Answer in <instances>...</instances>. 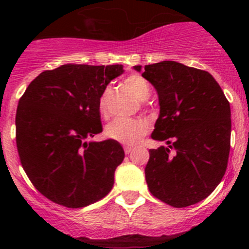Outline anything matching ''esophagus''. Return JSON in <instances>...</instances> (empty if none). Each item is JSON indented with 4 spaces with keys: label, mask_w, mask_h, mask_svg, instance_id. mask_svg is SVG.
Returning <instances> with one entry per match:
<instances>
[{
    "label": "esophagus",
    "mask_w": 249,
    "mask_h": 249,
    "mask_svg": "<svg viewBox=\"0 0 249 249\" xmlns=\"http://www.w3.org/2000/svg\"><path fill=\"white\" fill-rule=\"evenodd\" d=\"M123 149H124V153H126V155H129V153H132V151H133V147L126 146Z\"/></svg>",
    "instance_id": "esophagus-1"
}]
</instances>
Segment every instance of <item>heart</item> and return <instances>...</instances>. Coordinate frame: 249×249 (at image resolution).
Wrapping results in <instances>:
<instances>
[{
  "label": "heart",
  "instance_id": "1",
  "mask_svg": "<svg viewBox=\"0 0 249 249\" xmlns=\"http://www.w3.org/2000/svg\"><path fill=\"white\" fill-rule=\"evenodd\" d=\"M127 89L135 94L141 101H146L151 94V85L148 81L141 74H129L123 81ZM107 96L108 89L101 93L98 100V109L103 117L107 116ZM149 124L143 120H126V118H116L111 121L106 127V136L120 143L133 146L137 144L144 136L148 133Z\"/></svg>",
  "mask_w": 249,
  "mask_h": 249
}]
</instances>
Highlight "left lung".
Here are the masks:
<instances>
[{
    "label": "left lung",
    "mask_w": 249,
    "mask_h": 249,
    "mask_svg": "<svg viewBox=\"0 0 249 249\" xmlns=\"http://www.w3.org/2000/svg\"><path fill=\"white\" fill-rule=\"evenodd\" d=\"M135 70L141 71V66ZM142 76L160 98L152 138L169 144L149 149L144 168L149 192L176 208L198 203L215 190L227 169L230 102L212 74L175 61L144 66Z\"/></svg>",
    "instance_id": "1"
}]
</instances>
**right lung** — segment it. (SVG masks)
<instances>
[{
	"label": "right lung",
	"mask_w": 249,
	"mask_h": 249,
	"mask_svg": "<svg viewBox=\"0 0 249 249\" xmlns=\"http://www.w3.org/2000/svg\"><path fill=\"white\" fill-rule=\"evenodd\" d=\"M121 65H63L37 76L19 98L16 144L36 190L67 208L108 195L124 152L117 141L86 142L102 132L98 100Z\"/></svg>",
	"instance_id": "obj_1"
}]
</instances>
